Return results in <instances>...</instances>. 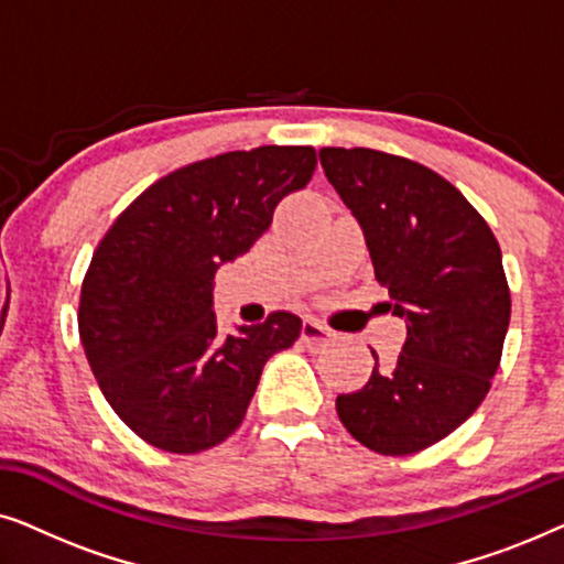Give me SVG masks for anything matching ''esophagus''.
Listing matches in <instances>:
<instances>
[{"mask_svg":"<svg viewBox=\"0 0 564 564\" xmlns=\"http://www.w3.org/2000/svg\"><path fill=\"white\" fill-rule=\"evenodd\" d=\"M300 338H303L307 346H326L330 338V330L326 326H321L318 321L305 318L303 328H300Z\"/></svg>","mask_w":564,"mask_h":564,"instance_id":"34e87169","label":"esophagus"}]
</instances>
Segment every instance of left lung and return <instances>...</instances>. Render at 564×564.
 <instances>
[{
	"label": "left lung",
	"mask_w": 564,
	"mask_h": 564,
	"mask_svg": "<svg viewBox=\"0 0 564 564\" xmlns=\"http://www.w3.org/2000/svg\"><path fill=\"white\" fill-rule=\"evenodd\" d=\"M318 156L365 230L388 307L408 328L395 367L375 361L365 388L336 398L338 419L367 449L405 457L449 436L488 395L511 321L500 246L429 166L372 149Z\"/></svg>",
	"instance_id": "1"
}]
</instances>
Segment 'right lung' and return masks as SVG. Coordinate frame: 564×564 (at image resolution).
<instances>
[{
	"instance_id": "obj_1",
	"label": "right lung",
	"mask_w": 564,
	"mask_h": 564,
	"mask_svg": "<svg viewBox=\"0 0 564 564\" xmlns=\"http://www.w3.org/2000/svg\"><path fill=\"white\" fill-rule=\"evenodd\" d=\"M313 145H259L161 176L118 215L84 274L79 336L99 390L143 442L172 454L241 426L272 354L303 321L276 311L223 334L215 272L257 243L315 172Z\"/></svg>"
}]
</instances>
